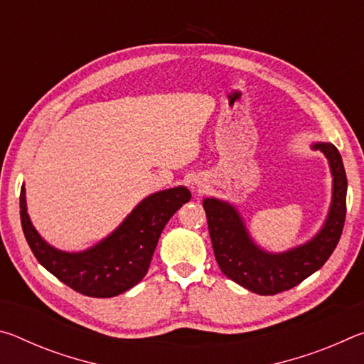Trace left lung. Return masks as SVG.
I'll list each match as a JSON object with an SVG mask.
<instances>
[{"mask_svg":"<svg viewBox=\"0 0 364 364\" xmlns=\"http://www.w3.org/2000/svg\"><path fill=\"white\" fill-rule=\"evenodd\" d=\"M311 147L328 157L332 200L323 228L308 242L271 254L252 241L242 217L230 202L208 197L202 204L220 269L250 292L274 295L300 284L328 262L341 239L347 213V175L341 152L331 143H315Z\"/></svg>","mask_w":364,"mask_h":364,"instance_id":"8db88e82","label":"left lung"}]
</instances>
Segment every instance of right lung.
<instances>
[{
    "mask_svg": "<svg viewBox=\"0 0 364 364\" xmlns=\"http://www.w3.org/2000/svg\"><path fill=\"white\" fill-rule=\"evenodd\" d=\"M191 199L178 186L147 196L112 234L83 252H64L49 245L27 213L26 188H21V221L26 239L43 267L59 281L88 297L123 294L144 278L165 225Z\"/></svg>",
    "mask_w": 364,
    "mask_h": 364,
    "instance_id": "obj_1",
    "label": "right lung"
}]
</instances>
